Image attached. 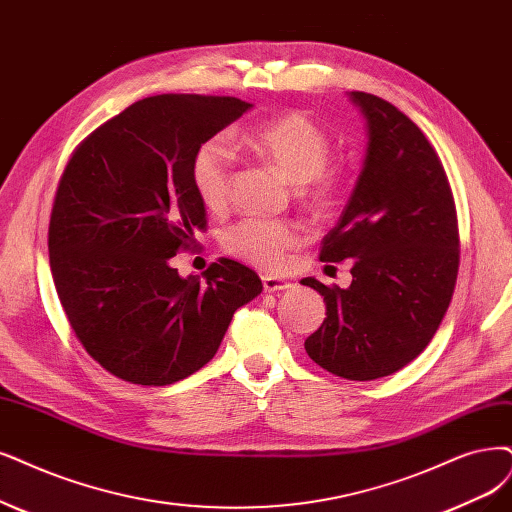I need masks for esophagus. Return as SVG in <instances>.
Masks as SVG:
<instances>
[{
    "label": "esophagus",
    "instance_id": "1",
    "mask_svg": "<svg viewBox=\"0 0 512 512\" xmlns=\"http://www.w3.org/2000/svg\"><path fill=\"white\" fill-rule=\"evenodd\" d=\"M261 282H263V289H266V293L287 291V289H291V287H293L287 278L272 276V274H263V276H261Z\"/></svg>",
    "mask_w": 512,
    "mask_h": 512
}]
</instances>
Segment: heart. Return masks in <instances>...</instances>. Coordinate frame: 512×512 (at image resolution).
Returning <instances> with one entry per match:
<instances>
[{
    "mask_svg": "<svg viewBox=\"0 0 512 512\" xmlns=\"http://www.w3.org/2000/svg\"><path fill=\"white\" fill-rule=\"evenodd\" d=\"M238 143L259 160L274 166L295 185H306L314 202H327L337 189V177L327 173L329 137L306 113L289 111L238 135ZM234 151L225 137L206 139L192 158V183L208 211H219L230 198ZM306 240L304 227L285 219L251 217L225 234L234 255L257 266L278 270Z\"/></svg>",
    "mask_w": 512,
    "mask_h": 512,
    "instance_id": "obj_1",
    "label": "heart"
}]
</instances>
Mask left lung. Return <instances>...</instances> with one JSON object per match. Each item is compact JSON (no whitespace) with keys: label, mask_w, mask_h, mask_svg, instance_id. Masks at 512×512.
<instances>
[{"label":"left lung","mask_w":512,"mask_h":512,"mask_svg":"<svg viewBox=\"0 0 512 512\" xmlns=\"http://www.w3.org/2000/svg\"><path fill=\"white\" fill-rule=\"evenodd\" d=\"M367 124L361 175L320 259H352L348 289L304 278L327 318L306 339L316 365L354 382L411 363L437 333L458 278L456 204L424 132L392 103L348 92Z\"/></svg>","instance_id":"1"}]
</instances>
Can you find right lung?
<instances>
[{"mask_svg": "<svg viewBox=\"0 0 512 512\" xmlns=\"http://www.w3.org/2000/svg\"><path fill=\"white\" fill-rule=\"evenodd\" d=\"M253 105L158 94L132 103L73 151L50 215L56 293L86 352L124 382L168 386L217 354L261 278L234 259L200 276L170 266L206 227L196 149Z\"/></svg>", "mask_w": 512, "mask_h": 512, "instance_id": "add662e5", "label": "right lung"}]
</instances>
